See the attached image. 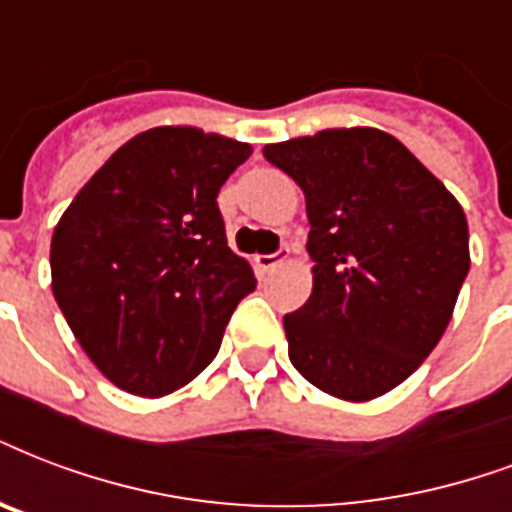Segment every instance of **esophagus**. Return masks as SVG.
I'll use <instances>...</instances> for the list:
<instances>
[{
  "label": "esophagus",
  "instance_id": "1",
  "mask_svg": "<svg viewBox=\"0 0 512 512\" xmlns=\"http://www.w3.org/2000/svg\"><path fill=\"white\" fill-rule=\"evenodd\" d=\"M287 257H290V249L287 247H282L279 252H273V255H257L255 268L260 273H271L273 268H279L282 263H287Z\"/></svg>",
  "mask_w": 512,
  "mask_h": 512
}]
</instances>
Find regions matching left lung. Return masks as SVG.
<instances>
[{"label":"left lung","instance_id":"1","mask_svg":"<svg viewBox=\"0 0 512 512\" xmlns=\"http://www.w3.org/2000/svg\"><path fill=\"white\" fill-rule=\"evenodd\" d=\"M306 195L311 298L284 317L290 362L311 384L365 403L403 384L446 333L470 271L467 217L395 136L325 128L265 144Z\"/></svg>","mask_w":512,"mask_h":512}]
</instances>
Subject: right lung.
I'll list each match as a JSON object with an SVG mask.
<instances>
[{"instance_id": "add662e5", "label": "right lung", "mask_w": 512, "mask_h": 512, "mask_svg": "<svg viewBox=\"0 0 512 512\" xmlns=\"http://www.w3.org/2000/svg\"><path fill=\"white\" fill-rule=\"evenodd\" d=\"M252 155L193 126L128 139L74 195L50 241L53 298L120 389L163 397L220 351L255 273L228 247L217 193Z\"/></svg>"}]
</instances>
